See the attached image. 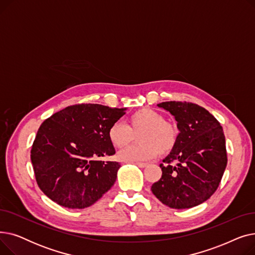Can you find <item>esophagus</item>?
I'll return each instance as SVG.
<instances>
[{"mask_svg": "<svg viewBox=\"0 0 255 255\" xmlns=\"http://www.w3.org/2000/svg\"><path fill=\"white\" fill-rule=\"evenodd\" d=\"M135 164H136L138 167H140V168H143V167L148 166V163H143V162H136Z\"/></svg>", "mask_w": 255, "mask_h": 255, "instance_id": "34e87169", "label": "esophagus"}]
</instances>
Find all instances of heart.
I'll use <instances>...</instances> for the list:
<instances>
[{"mask_svg":"<svg viewBox=\"0 0 255 255\" xmlns=\"http://www.w3.org/2000/svg\"><path fill=\"white\" fill-rule=\"evenodd\" d=\"M137 134L141 143L120 151L118 153L120 160L125 162L145 161L155 158L159 153L168 154L175 149L179 131L172 123L166 122L161 114L150 109L134 112L128 117L127 125L116 122L107 131L110 142L117 149L131 143Z\"/></svg>","mask_w":255,"mask_h":255,"instance_id":"b5f03b06","label":"heart"}]
</instances>
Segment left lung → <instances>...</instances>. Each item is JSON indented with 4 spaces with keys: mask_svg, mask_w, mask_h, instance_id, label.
I'll list each match as a JSON object with an SVG mask.
<instances>
[{
    "mask_svg": "<svg viewBox=\"0 0 255 255\" xmlns=\"http://www.w3.org/2000/svg\"><path fill=\"white\" fill-rule=\"evenodd\" d=\"M157 106L173 116L180 133L175 149L160 164L161 178L151 190L169 208L196 207L217 190L225 170L223 129L215 117L197 104L167 101Z\"/></svg>",
    "mask_w": 255,
    "mask_h": 255,
    "instance_id": "1",
    "label": "left lung"
}]
</instances>
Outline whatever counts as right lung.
Masks as SVG:
<instances>
[{"label":"right lung","instance_id":"1","mask_svg":"<svg viewBox=\"0 0 255 255\" xmlns=\"http://www.w3.org/2000/svg\"><path fill=\"white\" fill-rule=\"evenodd\" d=\"M126 110L77 104L41 124L31 160L39 188L52 202L68 209H85L112 188L121 164L99 158L116 153L107 131Z\"/></svg>","mask_w":255,"mask_h":255}]
</instances>
